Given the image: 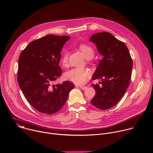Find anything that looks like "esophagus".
<instances>
[{
	"label": "esophagus",
	"instance_id": "obj_1",
	"mask_svg": "<svg viewBox=\"0 0 153 153\" xmlns=\"http://www.w3.org/2000/svg\"><path fill=\"white\" fill-rule=\"evenodd\" d=\"M79 87L83 90H85L87 88V86H79Z\"/></svg>",
	"mask_w": 153,
	"mask_h": 153
}]
</instances>
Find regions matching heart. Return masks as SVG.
Listing matches in <instances>:
<instances>
[{"instance_id":"1","label":"heart","mask_w":153,"mask_h":153,"mask_svg":"<svg viewBox=\"0 0 153 153\" xmlns=\"http://www.w3.org/2000/svg\"><path fill=\"white\" fill-rule=\"evenodd\" d=\"M79 49L85 58L88 60V62H90L91 59L94 54L93 48L86 44H82L79 46ZM68 59V53L67 51L64 52L60 59V62L63 66H67ZM64 75L67 80L74 83L76 85H83L90 78L91 71L87 68H74L65 72Z\"/></svg>"}]
</instances>
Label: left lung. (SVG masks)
<instances>
[{
  "instance_id": "1",
  "label": "left lung",
  "mask_w": 153,
  "mask_h": 153,
  "mask_svg": "<svg viewBox=\"0 0 153 153\" xmlns=\"http://www.w3.org/2000/svg\"><path fill=\"white\" fill-rule=\"evenodd\" d=\"M90 40L96 43L103 56L92 77L93 80L101 79V82L91 85L96 93L91 102L105 110L116 105L126 93L130 82L133 60L125 43L110 33L94 34Z\"/></svg>"
}]
</instances>
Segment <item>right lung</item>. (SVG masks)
<instances>
[{
  "label": "right lung",
  "instance_id": "1",
  "mask_svg": "<svg viewBox=\"0 0 153 153\" xmlns=\"http://www.w3.org/2000/svg\"><path fill=\"white\" fill-rule=\"evenodd\" d=\"M70 38L48 34L31 42L20 54L18 84L30 105L40 113L59 111L74 87L68 80L54 84L62 75L60 52Z\"/></svg>",
  "mask_w": 153,
  "mask_h": 153
}]
</instances>
